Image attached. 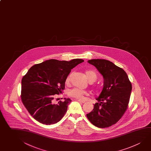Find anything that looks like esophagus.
<instances>
[{
	"instance_id": "1",
	"label": "esophagus",
	"mask_w": 151,
	"mask_h": 151,
	"mask_svg": "<svg viewBox=\"0 0 151 151\" xmlns=\"http://www.w3.org/2000/svg\"><path fill=\"white\" fill-rule=\"evenodd\" d=\"M77 101L78 102H80V103H84L85 102V101L81 100H77Z\"/></svg>"
}]
</instances>
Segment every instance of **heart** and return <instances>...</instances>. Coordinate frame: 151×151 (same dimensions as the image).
<instances>
[{
  "label": "heart",
  "instance_id": "obj_1",
  "mask_svg": "<svg viewBox=\"0 0 151 151\" xmlns=\"http://www.w3.org/2000/svg\"><path fill=\"white\" fill-rule=\"evenodd\" d=\"M85 74L87 77V79L90 82H95L97 78V76L95 72L93 70H87L85 72ZM71 75H68L66 79V83H69L70 80ZM88 94L87 92L84 90H80L77 88L69 90L68 93V95L70 97L76 98L79 100L84 99L85 95Z\"/></svg>",
  "mask_w": 151,
  "mask_h": 151
}]
</instances>
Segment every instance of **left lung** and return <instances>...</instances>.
Instances as JSON below:
<instances>
[{"label": "left lung", "mask_w": 151, "mask_h": 151, "mask_svg": "<svg viewBox=\"0 0 151 151\" xmlns=\"http://www.w3.org/2000/svg\"><path fill=\"white\" fill-rule=\"evenodd\" d=\"M95 66L103 76V90L94 109L86 114L95 126L107 128L121 119L127 110L132 90V83L124 70L105 59L87 61Z\"/></svg>", "instance_id": "obj_1"}]
</instances>
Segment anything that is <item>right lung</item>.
Listing matches in <instances>:
<instances>
[{
    "instance_id": "add662e5",
    "label": "right lung",
    "mask_w": 151,
    "mask_h": 151,
    "mask_svg": "<svg viewBox=\"0 0 151 151\" xmlns=\"http://www.w3.org/2000/svg\"><path fill=\"white\" fill-rule=\"evenodd\" d=\"M81 59L70 61L45 60L31 67L22 79L21 100L29 112L41 124L59 122L66 114L72 100L55 103V97L65 89L66 79L71 69L84 62Z\"/></svg>"
}]
</instances>
